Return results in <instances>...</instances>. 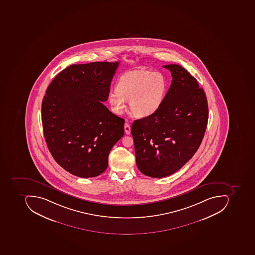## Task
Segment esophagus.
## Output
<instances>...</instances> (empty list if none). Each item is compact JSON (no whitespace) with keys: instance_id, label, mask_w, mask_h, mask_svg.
<instances>
[{"instance_id":"1","label":"esophagus","mask_w":255,"mask_h":255,"mask_svg":"<svg viewBox=\"0 0 255 255\" xmlns=\"http://www.w3.org/2000/svg\"><path fill=\"white\" fill-rule=\"evenodd\" d=\"M124 129H125V132L127 135H129L131 133V127H130L129 124H127V123L124 126Z\"/></svg>"}]
</instances>
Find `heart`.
<instances>
[{
    "label": "heart",
    "instance_id": "obj_1",
    "mask_svg": "<svg viewBox=\"0 0 255 255\" xmlns=\"http://www.w3.org/2000/svg\"><path fill=\"white\" fill-rule=\"evenodd\" d=\"M168 82L160 72L136 70L120 77L117 89L111 90L108 100L116 114L123 113L130 101L134 116L140 118L152 115L160 108L166 94Z\"/></svg>",
    "mask_w": 255,
    "mask_h": 255
}]
</instances>
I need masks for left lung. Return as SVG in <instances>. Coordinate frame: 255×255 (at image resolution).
<instances>
[{"mask_svg": "<svg viewBox=\"0 0 255 255\" xmlns=\"http://www.w3.org/2000/svg\"><path fill=\"white\" fill-rule=\"evenodd\" d=\"M172 81L160 108L135 120L131 127L135 161L140 172L151 178L175 173L195 155L208 120L203 89L181 66H163Z\"/></svg>", "mask_w": 255, "mask_h": 255, "instance_id": "1", "label": "left lung"}]
</instances>
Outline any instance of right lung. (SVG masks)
Masks as SVG:
<instances>
[{"mask_svg":"<svg viewBox=\"0 0 255 255\" xmlns=\"http://www.w3.org/2000/svg\"><path fill=\"white\" fill-rule=\"evenodd\" d=\"M119 64H73L47 87L41 106L43 135L53 158L72 175L103 173L110 150L124 136L125 120L103 104Z\"/></svg>","mask_w":255,"mask_h":255,"instance_id":"1","label":"right lung"}]
</instances>
